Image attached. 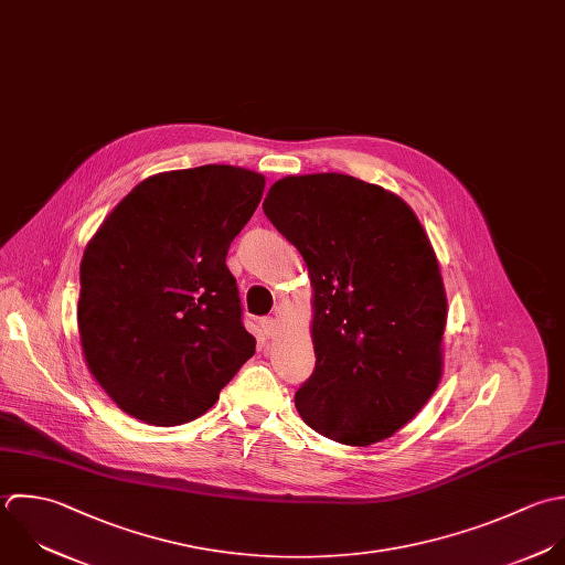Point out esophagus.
<instances>
[{
  "label": "esophagus",
  "instance_id": "obj_1",
  "mask_svg": "<svg viewBox=\"0 0 565 565\" xmlns=\"http://www.w3.org/2000/svg\"><path fill=\"white\" fill-rule=\"evenodd\" d=\"M259 328H262L264 337L273 339V337L277 334V319H273V317H264V319L259 321Z\"/></svg>",
  "mask_w": 565,
  "mask_h": 565
}]
</instances>
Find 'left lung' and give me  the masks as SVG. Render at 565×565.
<instances>
[{"mask_svg":"<svg viewBox=\"0 0 565 565\" xmlns=\"http://www.w3.org/2000/svg\"><path fill=\"white\" fill-rule=\"evenodd\" d=\"M264 213L315 290V372L299 416L341 445L394 436L443 376L447 295L431 242L396 193L345 173L277 180Z\"/></svg>","mask_w":565,"mask_h":565,"instance_id":"8db88e82","label":"left lung"}]
</instances>
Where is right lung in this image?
I'll return each mask as SVG.
<instances>
[{
    "mask_svg": "<svg viewBox=\"0 0 565 565\" xmlns=\"http://www.w3.org/2000/svg\"><path fill=\"white\" fill-rule=\"evenodd\" d=\"M264 184L231 164L151 175L85 246L83 356L125 414L156 427L195 420L255 354L226 253Z\"/></svg>",
    "mask_w": 565,
    "mask_h": 565,
    "instance_id": "add662e5",
    "label": "right lung"
}]
</instances>
